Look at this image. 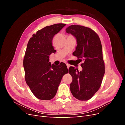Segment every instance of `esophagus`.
<instances>
[{
	"label": "esophagus",
	"mask_w": 125,
	"mask_h": 125,
	"mask_svg": "<svg viewBox=\"0 0 125 125\" xmlns=\"http://www.w3.org/2000/svg\"><path fill=\"white\" fill-rule=\"evenodd\" d=\"M66 65H67V68L69 69V68L70 67V65H68V64H66Z\"/></svg>",
	"instance_id": "obj_1"
}]
</instances>
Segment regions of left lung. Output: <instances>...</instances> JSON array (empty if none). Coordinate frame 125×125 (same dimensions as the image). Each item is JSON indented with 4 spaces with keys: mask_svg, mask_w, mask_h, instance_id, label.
Here are the masks:
<instances>
[{
    "mask_svg": "<svg viewBox=\"0 0 125 125\" xmlns=\"http://www.w3.org/2000/svg\"><path fill=\"white\" fill-rule=\"evenodd\" d=\"M66 31L76 38L77 46L73 55L83 62L81 71L74 67L69 68V73L73 78L71 92L79 100H89L100 89L105 73L100 37L91 29L81 25H70Z\"/></svg>",
    "mask_w": 125,
    "mask_h": 125,
    "instance_id": "8db88e82",
    "label": "left lung"
}]
</instances>
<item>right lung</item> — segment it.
<instances>
[{"mask_svg": "<svg viewBox=\"0 0 125 125\" xmlns=\"http://www.w3.org/2000/svg\"><path fill=\"white\" fill-rule=\"evenodd\" d=\"M63 23L47 26L37 31L30 38L23 59L25 79L33 94L37 99L50 100L57 91L63 75L68 73L65 63L51 65L50 55L56 50L52 45L55 34Z\"/></svg>", "mask_w": 125, "mask_h": 125, "instance_id": "add662e5", "label": "right lung"}]
</instances>
